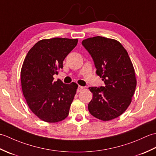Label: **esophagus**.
Segmentation results:
<instances>
[{
	"instance_id": "34e87169",
	"label": "esophagus",
	"mask_w": 156,
	"mask_h": 156,
	"mask_svg": "<svg viewBox=\"0 0 156 156\" xmlns=\"http://www.w3.org/2000/svg\"><path fill=\"white\" fill-rule=\"evenodd\" d=\"M83 89H84V87H82V86H78V89H77V92H81L82 90H83Z\"/></svg>"
}]
</instances>
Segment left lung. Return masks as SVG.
<instances>
[{"label": "left lung", "mask_w": 156, "mask_h": 156, "mask_svg": "<svg viewBox=\"0 0 156 156\" xmlns=\"http://www.w3.org/2000/svg\"><path fill=\"white\" fill-rule=\"evenodd\" d=\"M82 44L106 85L88 88L93 94L88 111L101 121L112 120L123 113L131 102L137 84L133 65L127 51L116 39L97 36L84 39Z\"/></svg>", "instance_id": "left-lung-1"}]
</instances>
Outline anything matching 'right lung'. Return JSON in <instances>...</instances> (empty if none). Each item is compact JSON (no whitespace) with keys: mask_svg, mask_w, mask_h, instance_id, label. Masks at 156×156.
<instances>
[{"mask_svg":"<svg viewBox=\"0 0 156 156\" xmlns=\"http://www.w3.org/2000/svg\"><path fill=\"white\" fill-rule=\"evenodd\" d=\"M78 41L60 37L42 39L30 49L23 63V96L31 111L45 122H59L68 116L78 86L60 80L54 82L53 76L63 68V61Z\"/></svg>","mask_w":156,"mask_h":156,"instance_id":"right-lung-1","label":"right lung"}]
</instances>
